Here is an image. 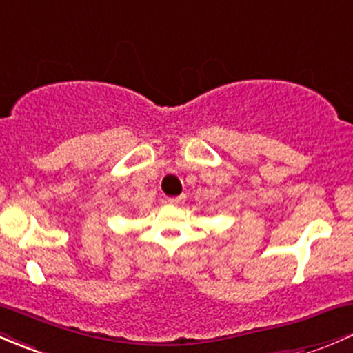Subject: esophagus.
Returning a JSON list of instances; mask_svg holds the SVG:
<instances>
[{
  "label": "esophagus",
  "instance_id": "34e87169",
  "mask_svg": "<svg viewBox=\"0 0 353 353\" xmlns=\"http://www.w3.org/2000/svg\"><path fill=\"white\" fill-rule=\"evenodd\" d=\"M183 201H185V195H180V197L168 199V203H172V205H178V203H181Z\"/></svg>",
  "mask_w": 353,
  "mask_h": 353
}]
</instances>
